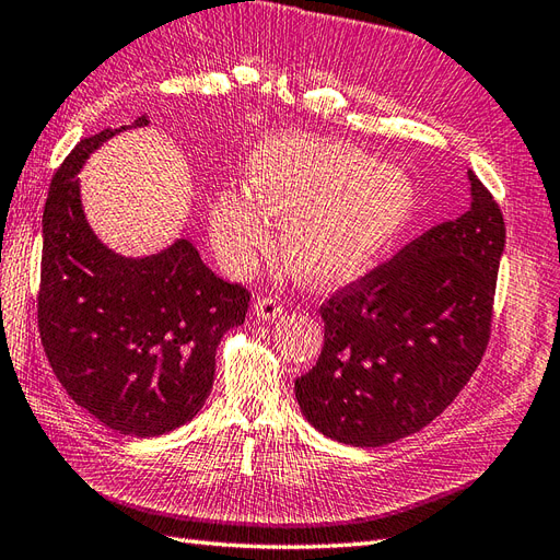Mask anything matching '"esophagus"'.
<instances>
[{
	"mask_svg": "<svg viewBox=\"0 0 560 560\" xmlns=\"http://www.w3.org/2000/svg\"><path fill=\"white\" fill-rule=\"evenodd\" d=\"M255 314H257V317H260V319H265V322H275L277 317H281V314H283L281 300H279V298H271V295L257 298Z\"/></svg>",
	"mask_w": 560,
	"mask_h": 560,
	"instance_id": "esophagus-1",
	"label": "esophagus"
}]
</instances>
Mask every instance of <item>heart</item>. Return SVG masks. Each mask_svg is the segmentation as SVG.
Instances as JSON below:
<instances>
[{
    "mask_svg": "<svg viewBox=\"0 0 560 560\" xmlns=\"http://www.w3.org/2000/svg\"><path fill=\"white\" fill-rule=\"evenodd\" d=\"M417 210L402 170L376 165L348 143L281 137L248 165V194L226 191L212 206V238L232 265L246 267L281 222L285 269L314 289L352 281L405 232Z\"/></svg>",
    "mask_w": 560,
    "mask_h": 560,
    "instance_id": "b5f03b06",
    "label": "heart"
}]
</instances>
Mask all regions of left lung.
<instances>
[{
	"label": "left lung",
	"instance_id": "left-lung-1",
	"mask_svg": "<svg viewBox=\"0 0 560 560\" xmlns=\"http://www.w3.org/2000/svg\"><path fill=\"white\" fill-rule=\"evenodd\" d=\"M470 210L442 222L322 305L324 348L295 381L305 419L352 447L417 433L487 350L506 224L468 170Z\"/></svg>",
	"mask_w": 560,
	"mask_h": 560
}]
</instances>
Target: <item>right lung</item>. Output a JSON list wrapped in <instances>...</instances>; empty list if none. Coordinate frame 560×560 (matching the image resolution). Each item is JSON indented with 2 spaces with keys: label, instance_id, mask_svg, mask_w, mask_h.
Returning <instances> with one entry per match:
<instances>
[{
  "label": "right lung",
  "instance_id": "right-lung-1",
  "mask_svg": "<svg viewBox=\"0 0 560 560\" xmlns=\"http://www.w3.org/2000/svg\"><path fill=\"white\" fill-rule=\"evenodd\" d=\"M149 125L141 116L130 127ZM127 127L82 139L49 186L42 214L37 326L75 405L120 435L155 438L191 421L210 395L214 352L243 324L250 293L200 260L189 238L122 257L90 229L78 172Z\"/></svg>",
  "mask_w": 560,
  "mask_h": 560
}]
</instances>
